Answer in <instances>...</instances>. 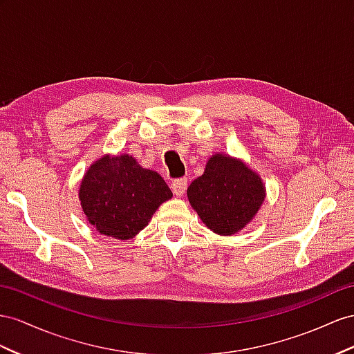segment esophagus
<instances>
[{
    "mask_svg": "<svg viewBox=\"0 0 354 354\" xmlns=\"http://www.w3.org/2000/svg\"><path fill=\"white\" fill-rule=\"evenodd\" d=\"M187 185H188L187 179L185 178H179V179H175L174 183H171V189H174V193L176 196H183L185 193Z\"/></svg>",
    "mask_w": 354,
    "mask_h": 354,
    "instance_id": "obj_1",
    "label": "esophagus"
}]
</instances>
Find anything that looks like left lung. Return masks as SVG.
I'll return each instance as SVG.
<instances>
[{
  "instance_id": "8db88e82",
  "label": "left lung",
  "mask_w": 354,
  "mask_h": 354,
  "mask_svg": "<svg viewBox=\"0 0 354 354\" xmlns=\"http://www.w3.org/2000/svg\"><path fill=\"white\" fill-rule=\"evenodd\" d=\"M189 205L207 229L232 236L252 220L265 202L263 180L245 162L215 153L202 176L187 189Z\"/></svg>"
}]
</instances>
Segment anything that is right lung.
Segmentation results:
<instances>
[{"instance_id": "right-lung-1", "label": "right lung", "mask_w": 354, "mask_h": 354, "mask_svg": "<svg viewBox=\"0 0 354 354\" xmlns=\"http://www.w3.org/2000/svg\"><path fill=\"white\" fill-rule=\"evenodd\" d=\"M171 196L157 171L143 169L129 153L97 160L79 188L88 221L98 233L121 241L147 227L160 205Z\"/></svg>"}]
</instances>
